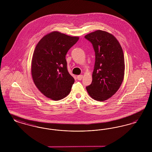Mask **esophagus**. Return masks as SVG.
Segmentation results:
<instances>
[{
  "label": "esophagus",
  "instance_id": "34e87169",
  "mask_svg": "<svg viewBox=\"0 0 152 152\" xmlns=\"http://www.w3.org/2000/svg\"><path fill=\"white\" fill-rule=\"evenodd\" d=\"M83 75H78V76H77V79L79 80H81L83 79Z\"/></svg>",
  "mask_w": 152,
  "mask_h": 152
}]
</instances>
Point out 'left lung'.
Returning a JSON list of instances; mask_svg holds the SVG:
<instances>
[{"label":"left lung","instance_id":"left-lung-1","mask_svg":"<svg viewBox=\"0 0 152 152\" xmlns=\"http://www.w3.org/2000/svg\"><path fill=\"white\" fill-rule=\"evenodd\" d=\"M84 37L92 44L95 52L92 81L86 87L87 92L95 100L105 101L116 94L123 83V49L116 37L106 31L97 30Z\"/></svg>","mask_w":152,"mask_h":152}]
</instances>
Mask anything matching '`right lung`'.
I'll return each mask as SVG.
<instances>
[{
	"mask_svg": "<svg viewBox=\"0 0 152 152\" xmlns=\"http://www.w3.org/2000/svg\"><path fill=\"white\" fill-rule=\"evenodd\" d=\"M79 39L78 36L53 31L36 45L31 74L36 87L47 97L58 101L70 93L75 80L67 70L65 55Z\"/></svg>",
	"mask_w": 152,
	"mask_h": 152,
	"instance_id": "right-lung-1",
	"label": "right lung"
}]
</instances>
